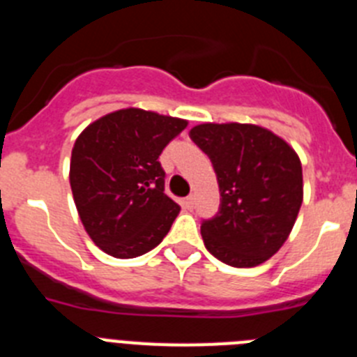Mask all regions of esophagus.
Listing matches in <instances>:
<instances>
[{
    "mask_svg": "<svg viewBox=\"0 0 357 357\" xmlns=\"http://www.w3.org/2000/svg\"><path fill=\"white\" fill-rule=\"evenodd\" d=\"M184 207L188 211H191L195 207V198L193 197H188V198H184Z\"/></svg>",
    "mask_w": 357,
    "mask_h": 357,
    "instance_id": "1",
    "label": "esophagus"
}]
</instances>
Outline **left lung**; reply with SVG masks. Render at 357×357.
<instances>
[{"instance_id": "8db88e82", "label": "left lung", "mask_w": 357, "mask_h": 357, "mask_svg": "<svg viewBox=\"0 0 357 357\" xmlns=\"http://www.w3.org/2000/svg\"><path fill=\"white\" fill-rule=\"evenodd\" d=\"M189 137L209 155L222 195L216 216L200 227L206 248L229 266L268 261L288 239L304 198L296 151L252 123H202Z\"/></svg>"}]
</instances>
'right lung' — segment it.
I'll list each match as a JSON object with an SVG mask.
<instances>
[{"instance_id": "1", "label": "right lung", "mask_w": 357, "mask_h": 357, "mask_svg": "<svg viewBox=\"0 0 357 357\" xmlns=\"http://www.w3.org/2000/svg\"><path fill=\"white\" fill-rule=\"evenodd\" d=\"M188 121L153 110L119 109L80 132L69 184L85 232L118 259L155 248L181 207L164 193L159 155Z\"/></svg>"}]
</instances>
